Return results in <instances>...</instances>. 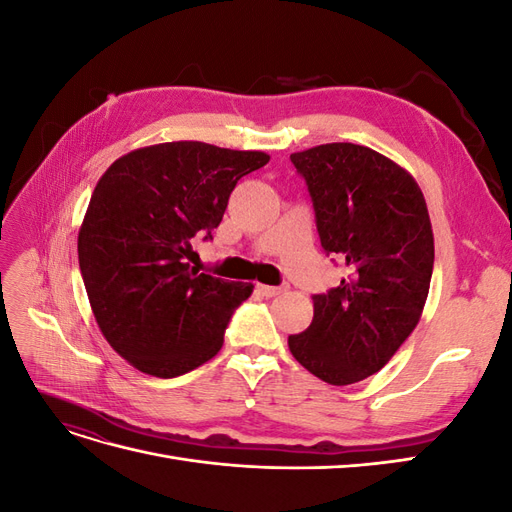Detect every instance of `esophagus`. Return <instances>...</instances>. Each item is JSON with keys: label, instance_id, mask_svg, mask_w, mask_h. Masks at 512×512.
<instances>
[{"label": "esophagus", "instance_id": "34e87169", "mask_svg": "<svg viewBox=\"0 0 512 512\" xmlns=\"http://www.w3.org/2000/svg\"><path fill=\"white\" fill-rule=\"evenodd\" d=\"M256 290L262 294V297H277V294H282L288 290V284L284 286H267V284H256Z\"/></svg>", "mask_w": 512, "mask_h": 512}]
</instances>
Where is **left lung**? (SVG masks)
Here are the masks:
<instances>
[{
	"instance_id": "8db88e82",
	"label": "left lung",
	"mask_w": 512,
	"mask_h": 512,
	"mask_svg": "<svg viewBox=\"0 0 512 512\" xmlns=\"http://www.w3.org/2000/svg\"><path fill=\"white\" fill-rule=\"evenodd\" d=\"M290 160L314 200L322 247L348 273L314 294V320L288 348L316 378L354 384L389 363L423 316L433 271L427 203L404 166L363 145L327 143Z\"/></svg>"
}]
</instances>
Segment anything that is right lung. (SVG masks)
Instances as JSON below:
<instances>
[{
  "label": "right lung",
  "mask_w": 512,
  "mask_h": 512,
  "mask_svg": "<svg viewBox=\"0 0 512 512\" xmlns=\"http://www.w3.org/2000/svg\"><path fill=\"white\" fill-rule=\"evenodd\" d=\"M267 162L265 151L175 141L134 149L100 177L79 265L102 335L138 371L175 378L220 352L254 284L198 273L192 239L211 237L237 181Z\"/></svg>",
  "instance_id": "right-lung-1"
}]
</instances>
